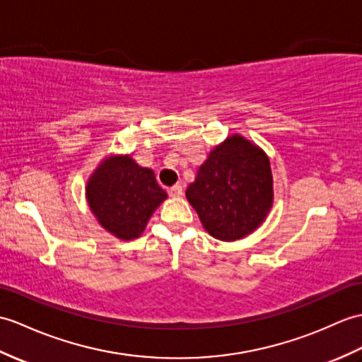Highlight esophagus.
I'll return each mask as SVG.
<instances>
[{"label": "esophagus", "instance_id": "1", "mask_svg": "<svg viewBox=\"0 0 362 362\" xmlns=\"http://www.w3.org/2000/svg\"><path fill=\"white\" fill-rule=\"evenodd\" d=\"M182 192H183V188H182L180 183H175L174 187H171L170 189H168V194H170L171 197H180Z\"/></svg>", "mask_w": 362, "mask_h": 362}]
</instances>
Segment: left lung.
I'll return each instance as SVG.
<instances>
[{
  "label": "left lung",
  "instance_id": "left-lung-1",
  "mask_svg": "<svg viewBox=\"0 0 362 362\" xmlns=\"http://www.w3.org/2000/svg\"><path fill=\"white\" fill-rule=\"evenodd\" d=\"M204 228L233 242L248 236L273 205V175L267 154L234 134L209 153L187 189Z\"/></svg>",
  "mask_w": 362,
  "mask_h": 362
}]
</instances>
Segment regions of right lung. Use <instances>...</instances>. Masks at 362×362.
I'll use <instances>...</instances> for the list:
<instances>
[{
    "instance_id": "right-lung-1",
    "label": "right lung",
    "mask_w": 362,
    "mask_h": 362,
    "mask_svg": "<svg viewBox=\"0 0 362 362\" xmlns=\"http://www.w3.org/2000/svg\"><path fill=\"white\" fill-rule=\"evenodd\" d=\"M166 197L154 171L137 165L131 156L107 157L86 185L90 211L106 231L123 240L139 238Z\"/></svg>"
}]
</instances>
